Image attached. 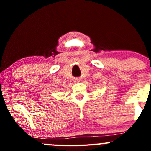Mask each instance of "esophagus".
<instances>
[{
  "label": "esophagus",
  "mask_w": 151,
  "mask_h": 151,
  "mask_svg": "<svg viewBox=\"0 0 151 151\" xmlns=\"http://www.w3.org/2000/svg\"><path fill=\"white\" fill-rule=\"evenodd\" d=\"M75 82H77V83H78V82H79V80H75Z\"/></svg>",
  "instance_id": "obj_1"
}]
</instances>
